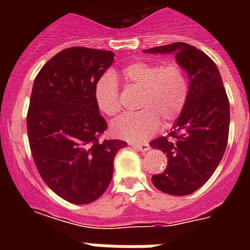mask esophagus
Here are the masks:
<instances>
[{"instance_id":"obj_1","label":"esophagus","mask_w":250,"mask_h":250,"mask_svg":"<svg viewBox=\"0 0 250 250\" xmlns=\"http://www.w3.org/2000/svg\"><path fill=\"white\" fill-rule=\"evenodd\" d=\"M129 145L132 146V148L137 149V150H140V152H148L150 146L148 144H140V143H129Z\"/></svg>"}]
</instances>
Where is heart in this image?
Returning a JSON list of instances; mask_svg holds the SVG:
<instances>
[{
    "label": "heart",
    "mask_w": 250,
    "mask_h": 250,
    "mask_svg": "<svg viewBox=\"0 0 250 250\" xmlns=\"http://www.w3.org/2000/svg\"><path fill=\"white\" fill-rule=\"evenodd\" d=\"M123 82L141 96L137 109L141 111L122 115L111 123L110 132L118 139L143 141L161 127L175 122L186 107L189 83L184 68L178 63L162 64L139 61L122 70ZM98 109L107 117H115L122 109L121 92L113 72H106L94 85Z\"/></svg>",
    "instance_id": "b5f03b06"
}]
</instances>
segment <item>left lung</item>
Here are the masks:
<instances>
[{"instance_id": "8db88e82", "label": "left lung", "mask_w": 250, "mask_h": 250, "mask_svg": "<svg viewBox=\"0 0 250 250\" xmlns=\"http://www.w3.org/2000/svg\"><path fill=\"white\" fill-rule=\"evenodd\" d=\"M152 54L174 53L176 63L188 74L189 94L170 139L158 137L150 146L167 156L166 170L152 176L157 189L187 196L202 187L223 158L229 129V102L217 64L200 49L174 42L144 50Z\"/></svg>"}]
</instances>
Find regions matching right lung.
I'll return each mask as SVG.
<instances>
[{
	"instance_id": "obj_1",
	"label": "right lung",
	"mask_w": 250,
	"mask_h": 250,
	"mask_svg": "<svg viewBox=\"0 0 250 250\" xmlns=\"http://www.w3.org/2000/svg\"><path fill=\"white\" fill-rule=\"evenodd\" d=\"M113 52L74 46L48 61L33 82L27 132L39 174L66 201L85 205L109 187L114 158L127 143L100 141L107 128L94 85L113 64Z\"/></svg>"
}]
</instances>
